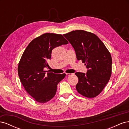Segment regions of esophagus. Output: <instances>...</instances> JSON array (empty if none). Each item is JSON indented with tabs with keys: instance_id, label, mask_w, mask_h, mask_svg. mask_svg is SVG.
Segmentation results:
<instances>
[{
	"instance_id": "1",
	"label": "esophagus",
	"mask_w": 129,
	"mask_h": 129,
	"mask_svg": "<svg viewBox=\"0 0 129 129\" xmlns=\"http://www.w3.org/2000/svg\"><path fill=\"white\" fill-rule=\"evenodd\" d=\"M73 74H71V73H66V75L67 76H71Z\"/></svg>"
}]
</instances>
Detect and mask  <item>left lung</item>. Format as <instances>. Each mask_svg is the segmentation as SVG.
<instances>
[{"label":"left lung","mask_w":129,"mask_h":129,"mask_svg":"<svg viewBox=\"0 0 129 129\" xmlns=\"http://www.w3.org/2000/svg\"><path fill=\"white\" fill-rule=\"evenodd\" d=\"M75 51L78 60L85 63L86 74L75 73L79 79L76 85L79 93L93 98L102 92L111 75V54L99 37L83 30L63 34Z\"/></svg>","instance_id":"8db88e82"}]
</instances>
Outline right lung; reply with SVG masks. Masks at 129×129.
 I'll return each instance as SVG.
<instances>
[{
  "instance_id": "1",
  "label": "right lung",
  "mask_w": 129,
  "mask_h": 129,
  "mask_svg": "<svg viewBox=\"0 0 129 129\" xmlns=\"http://www.w3.org/2000/svg\"><path fill=\"white\" fill-rule=\"evenodd\" d=\"M68 42L61 34L45 33L34 39L23 53L18 67L19 79L27 93L37 102L44 103L55 96L57 84L66 74L45 71L49 66L52 50Z\"/></svg>"
}]
</instances>
